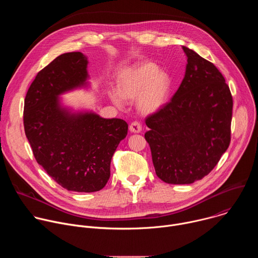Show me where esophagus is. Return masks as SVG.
Here are the masks:
<instances>
[{
	"label": "esophagus",
	"mask_w": 258,
	"mask_h": 258,
	"mask_svg": "<svg viewBox=\"0 0 258 258\" xmlns=\"http://www.w3.org/2000/svg\"><path fill=\"white\" fill-rule=\"evenodd\" d=\"M142 124L140 123V122H138V121H134V122H132L131 123V125H130V131L132 132V133H135V134H139V133H141L142 132Z\"/></svg>",
	"instance_id": "esophagus-1"
}]
</instances>
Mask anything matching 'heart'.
Returning <instances> with one entry per match:
<instances>
[{"instance_id": "heart-1", "label": "heart", "mask_w": 258, "mask_h": 258, "mask_svg": "<svg viewBox=\"0 0 258 258\" xmlns=\"http://www.w3.org/2000/svg\"><path fill=\"white\" fill-rule=\"evenodd\" d=\"M171 87L168 73L152 62H140L122 71L117 80V92L110 91L109 99L121 108L123 99L136 100L142 113L156 112L167 101Z\"/></svg>"}]
</instances>
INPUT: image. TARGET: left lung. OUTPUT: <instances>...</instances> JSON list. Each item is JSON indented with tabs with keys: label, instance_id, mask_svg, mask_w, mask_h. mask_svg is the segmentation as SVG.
Here are the masks:
<instances>
[{
	"label": "left lung",
	"instance_id": "8db88e82",
	"mask_svg": "<svg viewBox=\"0 0 258 258\" xmlns=\"http://www.w3.org/2000/svg\"><path fill=\"white\" fill-rule=\"evenodd\" d=\"M183 80L163 108L146 118L157 176L173 185L207 175L229 148L233 98L219 70L193 50Z\"/></svg>",
	"mask_w": 258,
	"mask_h": 258
}]
</instances>
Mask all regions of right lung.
Wrapping results in <instances>:
<instances>
[{
  "mask_svg": "<svg viewBox=\"0 0 258 258\" xmlns=\"http://www.w3.org/2000/svg\"><path fill=\"white\" fill-rule=\"evenodd\" d=\"M88 57L65 53L36 75L25 100L23 123L35 160L61 187L91 193L105 187L110 163L127 123L93 111H75L60 96L89 87Z\"/></svg>",
  "mask_w": 258,
  "mask_h": 258,
  "instance_id": "obj_1",
  "label": "right lung"
}]
</instances>
